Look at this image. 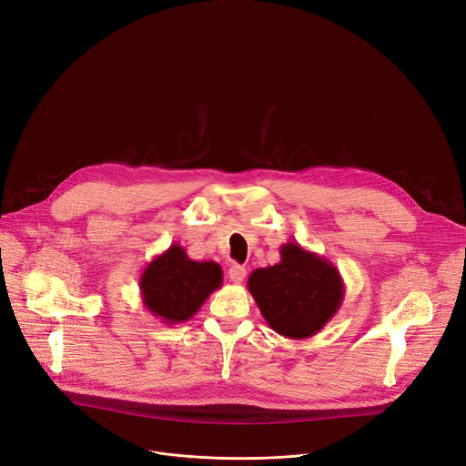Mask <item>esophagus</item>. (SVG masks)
<instances>
[{"instance_id": "obj_1", "label": "esophagus", "mask_w": 466, "mask_h": 466, "mask_svg": "<svg viewBox=\"0 0 466 466\" xmlns=\"http://www.w3.org/2000/svg\"><path fill=\"white\" fill-rule=\"evenodd\" d=\"M245 277H247V269L243 268V266H232L230 269H228V279L234 282V284H241L243 280H245Z\"/></svg>"}]
</instances>
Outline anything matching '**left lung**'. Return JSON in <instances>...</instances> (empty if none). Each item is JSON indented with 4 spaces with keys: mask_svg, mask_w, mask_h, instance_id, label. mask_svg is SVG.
<instances>
[{
    "mask_svg": "<svg viewBox=\"0 0 466 466\" xmlns=\"http://www.w3.org/2000/svg\"><path fill=\"white\" fill-rule=\"evenodd\" d=\"M247 288L268 325L291 340L319 332L346 295L336 266L298 241L280 247L279 264L252 271Z\"/></svg>",
    "mask_w": 466,
    "mask_h": 466,
    "instance_id": "1",
    "label": "left lung"
}]
</instances>
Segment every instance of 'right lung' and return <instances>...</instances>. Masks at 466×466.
I'll return each mask as SVG.
<instances>
[{
	"label": "right lung",
	"mask_w": 466,
	"mask_h": 466,
	"mask_svg": "<svg viewBox=\"0 0 466 466\" xmlns=\"http://www.w3.org/2000/svg\"><path fill=\"white\" fill-rule=\"evenodd\" d=\"M221 284L223 269L218 262H195L178 243L157 255L139 279L145 309L165 325L191 319Z\"/></svg>",
	"instance_id": "add662e5"
}]
</instances>
